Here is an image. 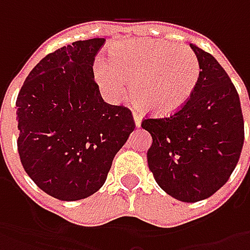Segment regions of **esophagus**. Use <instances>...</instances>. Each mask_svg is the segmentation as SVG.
Returning <instances> with one entry per match:
<instances>
[{
	"mask_svg": "<svg viewBox=\"0 0 250 250\" xmlns=\"http://www.w3.org/2000/svg\"><path fill=\"white\" fill-rule=\"evenodd\" d=\"M133 120H135V124H136V126H140V124H142V115H140L139 112H133Z\"/></svg>",
	"mask_w": 250,
	"mask_h": 250,
	"instance_id": "obj_1",
	"label": "esophagus"
}]
</instances>
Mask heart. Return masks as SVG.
Segmentation results:
<instances>
[{
	"label": "heart",
	"instance_id": "1",
	"mask_svg": "<svg viewBox=\"0 0 250 250\" xmlns=\"http://www.w3.org/2000/svg\"><path fill=\"white\" fill-rule=\"evenodd\" d=\"M94 76L103 90L122 96L132 84L140 108L156 115L181 110L196 89L200 63L188 45L135 39L112 45L108 62L96 61Z\"/></svg>",
	"mask_w": 250,
	"mask_h": 250
}]
</instances>
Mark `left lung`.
<instances>
[{"mask_svg": "<svg viewBox=\"0 0 250 250\" xmlns=\"http://www.w3.org/2000/svg\"><path fill=\"white\" fill-rule=\"evenodd\" d=\"M200 63L192 97L177 112L145 118L153 138L147 164L169 196L193 203L214 195L235 169L244 146V117L234 83L211 54L190 44Z\"/></svg>", "mask_w": 250, "mask_h": 250, "instance_id": "1", "label": "left lung"}]
</instances>
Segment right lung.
Here are the masks:
<instances>
[{
  "label": "right lung",
  "instance_id": "obj_1",
  "mask_svg": "<svg viewBox=\"0 0 250 250\" xmlns=\"http://www.w3.org/2000/svg\"><path fill=\"white\" fill-rule=\"evenodd\" d=\"M105 39L79 40L45 55L16 99L18 151L33 182L73 202L105 182L112 160L135 129L125 105L103 100L93 63Z\"/></svg>",
  "mask_w": 250,
  "mask_h": 250
}]
</instances>
